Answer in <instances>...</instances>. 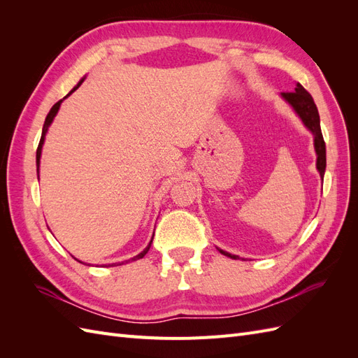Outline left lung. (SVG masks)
<instances>
[{
  "label": "left lung",
  "instance_id": "1",
  "mask_svg": "<svg viewBox=\"0 0 358 358\" xmlns=\"http://www.w3.org/2000/svg\"><path fill=\"white\" fill-rule=\"evenodd\" d=\"M280 96L292 107V110L297 113L301 119L303 125H305L309 131L313 134V148L317 152V170L320 171V176L324 178V171H326V143H324L321 125H320V115L315 103L310 94L303 88L300 83H297V88L294 92H282ZM218 251L225 257H230L233 259L239 258V255H233L227 251L218 248Z\"/></svg>",
  "mask_w": 358,
  "mask_h": 358
}]
</instances>
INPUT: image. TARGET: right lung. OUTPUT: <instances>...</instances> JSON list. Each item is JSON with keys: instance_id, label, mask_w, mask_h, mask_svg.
Returning a JSON list of instances; mask_svg holds the SVG:
<instances>
[{"instance_id": "obj_1", "label": "right lung", "mask_w": 358, "mask_h": 358, "mask_svg": "<svg viewBox=\"0 0 358 358\" xmlns=\"http://www.w3.org/2000/svg\"><path fill=\"white\" fill-rule=\"evenodd\" d=\"M86 78H82L80 80H79V83L78 85H76L74 86V88L66 95V96H64V99L62 100H59L57 104H53V107H52V109H50V112L48 113V116H46V121H45V125H43V131H41V138H40V143H38V148H37V155H36V162H37V173H38V167H40V158H41V149H43V145H45V137H46V133H48V129H49V127H50V124L53 122V117H55L57 116V113H58V110H59V107H61V103L64 101V100H66L67 99V96L69 95H71L76 90H78L79 88V86L83 83V80H85ZM152 241H154V236H152V239H150V242L148 243V246L143 249V251L142 252H140V254H137L136 257H133V258H129V259H127V262L125 263H128V262H136V259H140V258H143L146 254H148V251H149V248H150V243H152ZM78 262H79V259H78ZM79 263H82V262H79ZM82 264H85V263H82ZM121 264H124V263H121ZM121 264H119V266H121ZM90 266V264H88ZM109 266H117L116 263H113V264H109Z\"/></svg>"}]
</instances>
